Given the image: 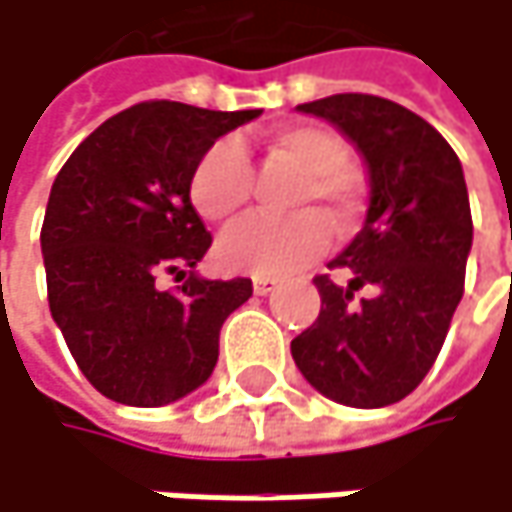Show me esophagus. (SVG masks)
Returning a JSON list of instances; mask_svg holds the SVG:
<instances>
[{
    "label": "esophagus",
    "instance_id": "esophagus-1",
    "mask_svg": "<svg viewBox=\"0 0 512 512\" xmlns=\"http://www.w3.org/2000/svg\"><path fill=\"white\" fill-rule=\"evenodd\" d=\"M251 285H254V294H258V297H267V294H273V291L279 288V279H273V276H254Z\"/></svg>",
    "mask_w": 512,
    "mask_h": 512
}]
</instances>
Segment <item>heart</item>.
I'll list each match as a JSON object with an SVG mask.
<instances>
[{
  "instance_id": "1",
  "label": "heart",
  "mask_w": 512,
  "mask_h": 512,
  "mask_svg": "<svg viewBox=\"0 0 512 512\" xmlns=\"http://www.w3.org/2000/svg\"><path fill=\"white\" fill-rule=\"evenodd\" d=\"M261 152L270 164L300 173L288 191V209H303L288 218H248L227 230L218 242V258L227 270L254 276H285L327 251L333 230L320 218L348 233L363 209L360 188L348 170L345 140L315 122L276 128ZM188 197L194 209L215 224L233 221L251 197V164L236 140H215L191 170Z\"/></svg>"
}]
</instances>
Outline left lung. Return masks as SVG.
<instances>
[{"mask_svg":"<svg viewBox=\"0 0 512 512\" xmlns=\"http://www.w3.org/2000/svg\"><path fill=\"white\" fill-rule=\"evenodd\" d=\"M297 110L333 122L369 167L357 239L315 276L321 315L291 342L303 378L333 402H402L435 366L465 294L471 203L453 146L408 107L342 92ZM369 290V298H357Z\"/></svg>","mask_w":512,"mask_h":512,"instance_id":"1","label":"left lung"}]
</instances>
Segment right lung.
I'll return each instance as SVG.
<instances>
[{"mask_svg": "<svg viewBox=\"0 0 512 512\" xmlns=\"http://www.w3.org/2000/svg\"><path fill=\"white\" fill-rule=\"evenodd\" d=\"M254 116L261 110L140 101L62 164L41 224L47 303L101 396L158 408L212 375L221 324L251 297V279L188 273L212 245L188 179L221 134ZM164 275L183 288L161 292Z\"/></svg>", "mask_w": 512, "mask_h": 512, "instance_id": "add662e5", "label": "right lung"}]
</instances>
